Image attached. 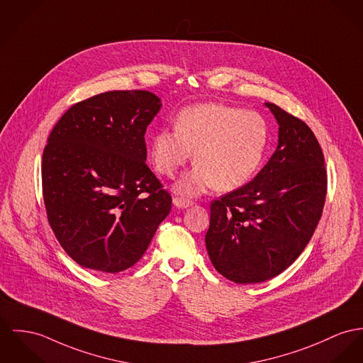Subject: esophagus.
Segmentation results:
<instances>
[{
	"instance_id": "esophagus-1",
	"label": "esophagus",
	"mask_w": 363,
	"mask_h": 363,
	"mask_svg": "<svg viewBox=\"0 0 363 363\" xmlns=\"http://www.w3.org/2000/svg\"><path fill=\"white\" fill-rule=\"evenodd\" d=\"M172 203H174V206L178 207V208H188V207H191V206L194 204L192 200L184 199V197H174V199H172Z\"/></svg>"
}]
</instances>
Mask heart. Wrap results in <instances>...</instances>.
I'll return each instance as SVG.
<instances>
[{
	"label": "heart",
	"mask_w": 363,
	"mask_h": 363,
	"mask_svg": "<svg viewBox=\"0 0 363 363\" xmlns=\"http://www.w3.org/2000/svg\"><path fill=\"white\" fill-rule=\"evenodd\" d=\"M269 140L265 118L255 112L217 102L182 109L175 128L157 131L150 155L156 169L172 178L195 150L197 162L175 184L177 194L188 197L216 188L233 191L249 182L261 166Z\"/></svg>",
	"instance_id": "heart-1"
}]
</instances>
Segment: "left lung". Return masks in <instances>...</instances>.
<instances>
[{
  "label": "left lung",
  "instance_id": "1",
  "mask_svg": "<svg viewBox=\"0 0 363 363\" xmlns=\"http://www.w3.org/2000/svg\"><path fill=\"white\" fill-rule=\"evenodd\" d=\"M278 146L242 188L214 200L206 247L214 268L240 284L261 283L287 269L320 220L328 175L319 142L307 124L274 104Z\"/></svg>",
  "mask_w": 363,
  "mask_h": 363
}]
</instances>
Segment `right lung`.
Instances as JSON below:
<instances>
[{"label":"right lung","mask_w":363,"mask_h":363,"mask_svg":"<svg viewBox=\"0 0 363 363\" xmlns=\"http://www.w3.org/2000/svg\"><path fill=\"white\" fill-rule=\"evenodd\" d=\"M162 108L149 91H109L73 105L43 153V195L56 239L77 264L128 269L171 210L146 166L145 133Z\"/></svg>","instance_id":"right-lung-1"}]
</instances>
